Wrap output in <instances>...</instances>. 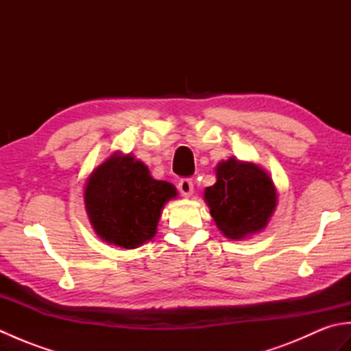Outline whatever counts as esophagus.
Listing matches in <instances>:
<instances>
[{
  "label": "esophagus",
  "mask_w": 351,
  "mask_h": 351,
  "mask_svg": "<svg viewBox=\"0 0 351 351\" xmlns=\"http://www.w3.org/2000/svg\"><path fill=\"white\" fill-rule=\"evenodd\" d=\"M178 189H180V193L184 196V197H190L193 195V181L191 180H181L180 184H178Z\"/></svg>",
  "instance_id": "esophagus-1"
}]
</instances>
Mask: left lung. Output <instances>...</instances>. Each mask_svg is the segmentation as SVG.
Returning a JSON list of instances; mask_svg holds the SVG:
<instances>
[{
  "instance_id": "8db88e82",
  "label": "left lung",
  "mask_w": 351,
  "mask_h": 351,
  "mask_svg": "<svg viewBox=\"0 0 351 351\" xmlns=\"http://www.w3.org/2000/svg\"><path fill=\"white\" fill-rule=\"evenodd\" d=\"M217 182L205 190V202L221 234L243 240L263 230L278 205L270 175L259 166L237 158L220 161Z\"/></svg>"
}]
</instances>
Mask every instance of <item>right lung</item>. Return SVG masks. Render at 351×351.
<instances>
[{
  "instance_id": "obj_1",
  "label": "right lung",
  "mask_w": 351,
  "mask_h": 351,
  "mask_svg": "<svg viewBox=\"0 0 351 351\" xmlns=\"http://www.w3.org/2000/svg\"><path fill=\"white\" fill-rule=\"evenodd\" d=\"M176 195L173 185L154 180L131 154L114 152L88 176L84 204L99 238L136 249L155 237L162 206Z\"/></svg>"
}]
</instances>
